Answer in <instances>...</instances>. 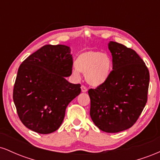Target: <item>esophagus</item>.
I'll list each match as a JSON object with an SVG mask.
<instances>
[{
  "mask_svg": "<svg viewBox=\"0 0 160 160\" xmlns=\"http://www.w3.org/2000/svg\"><path fill=\"white\" fill-rule=\"evenodd\" d=\"M81 90L82 92H86L87 91V88H86L84 85H82L81 86Z\"/></svg>",
  "mask_w": 160,
  "mask_h": 160,
  "instance_id": "34e87169",
  "label": "esophagus"
}]
</instances>
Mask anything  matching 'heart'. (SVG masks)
Returning a JSON list of instances; mask_svg holds the SVG:
<instances>
[{
  "mask_svg": "<svg viewBox=\"0 0 160 160\" xmlns=\"http://www.w3.org/2000/svg\"><path fill=\"white\" fill-rule=\"evenodd\" d=\"M75 76L79 77V72L84 74L86 82L96 87L109 79L113 70V60L108 53L89 50L79 55L75 61Z\"/></svg>",
  "mask_w": 160,
  "mask_h": 160,
  "instance_id": "b5f03b06",
  "label": "heart"
}]
</instances>
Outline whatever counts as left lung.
I'll return each mask as SVG.
<instances>
[{
    "mask_svg": "<svg viewBox=\"0 0 160 160\" xmlns=\"http://www.w3.org/2000/svg\"><path fill=\"white\" fill-rule=\"evenodd\" d=\"M113 70L104 83L88 91L90 117L105 132H120L136 122L148 101L150 74L135 50L117 42L108 44Z\"/></svg>",
    "mask_w": 160,
    "mask_h": 160,
    "instance_id": "8db88e82",
    "label": "left lung"
}]
</instances>
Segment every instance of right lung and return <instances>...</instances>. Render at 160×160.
<instances>
[{"instance_id": "add662e5", "label": "right lung", "mask_w": 160, "mask_h": 160, "mask_svg": "<svg viewBox=\"0 0 160 160\" xmlns=\"http://www.w3.org/2000/svg\"><path fill=\"white\" fill-rule=\"evenodd\" d=\"M73 58L65 45H45L21 64L13 98L20 120L29 129L49 134L60 127L65 110L81 92L80 84L65 79L72 74Z\"/></svg>"}]
</instances>
